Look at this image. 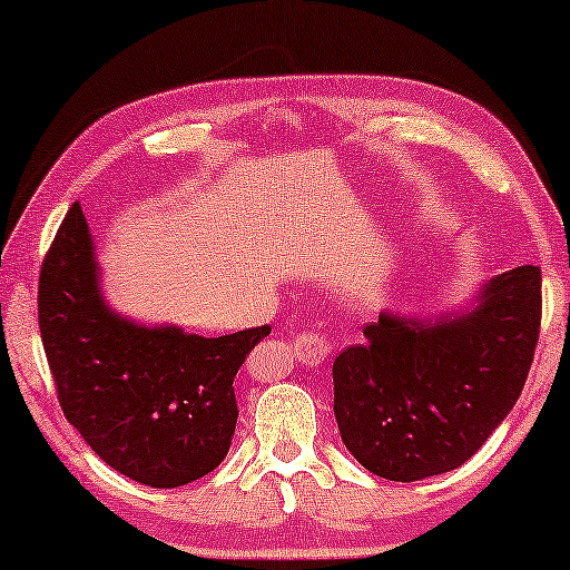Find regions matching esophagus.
Here are the masks:
<instances>
[{"mask_svg": "<svg viewBox=\"0 0 570 570\" xmlns=\"http://www.w3.org/2000/svg\"><path fill=\"white\" fill-rule=\"evenodd\" d=\"M293 350L303 365H322L332 355V342L326 340V334L311 330L295 337Z\"/></svg>", "mask_w": 570, "mask_h": 570, "instance_id": "1", "label": "esophagus"}]
</instances>
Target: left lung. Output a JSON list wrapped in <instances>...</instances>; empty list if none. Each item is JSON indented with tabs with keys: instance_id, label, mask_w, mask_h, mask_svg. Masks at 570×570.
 Returning a JSON list of instances; mask_svg holds the SVG:
<instances>
[{
	"instance_id": "obj_1",
	"label": "left lung",
	"mask_w": 570,
	"mask_h": 570,
	"mask_svg": "<svg viewBox=\"0 0 570 570\" xmlns=\"http://www.w3.org/2000/svg\"><path fill=\"white\" fill-rule=\"evenodd\" d=\"M542 322V272H503L454 318L381 314L334 357V417L365 470L412 482L462 466L517 404Z\"/></svg>"
}]
</instances>
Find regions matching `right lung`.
<instances>
[{"label": "right lung", "mask_w": 570, "mask_h": 570, "mask_svg": "<svg viewBox=\"0 0 570 570\" xmlns=\"http://www.w3.org/2000/svg\"><path fill=\"white\" fill-rule=\"evenodd\" d=\"M38 326L65 417L108 466L150 488L186 485L223 462L238 420L233 379L272 332L209 340L114 314L77 202L43 256Z\"/></svg>", "instance_id": "1"}]
</instances>
